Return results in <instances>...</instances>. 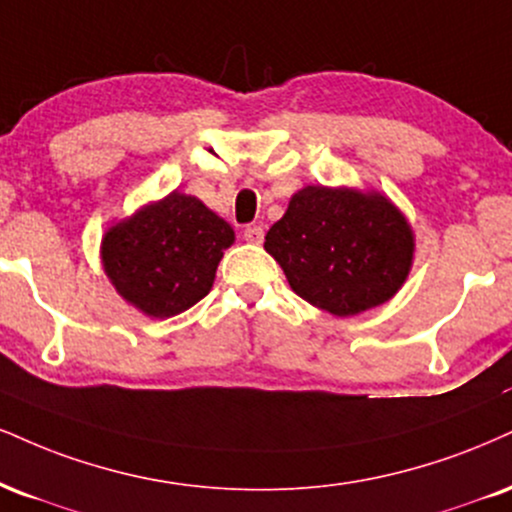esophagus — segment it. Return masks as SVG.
I'll list each match as a JSON object with an SVG mask.
<instances>
[{"instance_id": "1", "label": "esophagus", "mask_w": 512, "mask_h": 512, "mask_svg": "<svg viewBox=\"0 0 512 512\" xmlns=\"http://www.w3.org/2000/svg\"><path fill=\"white\" fill-rule=\"evenodd\" d=\"M243 236H245V240H248V243L260 245L264 240V229H262V226H248V229L243 231Z\"/></svg>"}]
</instances>
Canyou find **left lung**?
<instances>
[{"mask_svg":"<svg viewBox=\"0 0 512 512\" xmlns=\"http://www.w3.org/2000/svg\"><path fill=\"white\" fill-rule=\"evenodd\" d=\"M300 298L334 317L379 307L408 281L415 231L379 190L305 186L264 236Z\"/></svg>","mask_w":512,"mask_h":512,"instance_id":"8db88e82","label":"left lung"}]
</instances>
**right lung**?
I'll use <instances>...</instances> for the list:
<instances>
[{"instance_id": "right-lung-1", "label": "right lung", "mask_w": 512, "mask_h": 512, "mask_svg": "<svg viewBox=\"0 0 512 512\" xmlns=\"http://www.w3.org/2000/svg\"><path fill=\"white\" fill-rule=\"evenodd\" d=\"M236 233L195 195L147 202L102 236L100 260L116 293L143 315L169 319L212 291Z\"/></svg>"}]
</instances>
